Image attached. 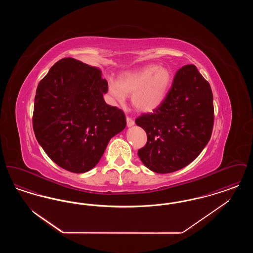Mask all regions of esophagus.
Returning <instances> with one entry per match:
<instances>
[{"instance_id": "esophagus-1", "label": "esophagus", "mask_w": 253, "mask_h": 253, "mask_svg": "<svg viewBox=\"0 0 253 253\" xmlns=\"http://www.w3.org/2000/svg\"><path fill=\"white\" fill-rule=\"evenodd\" d=\"M126 121H127V126H128V127H131V126H132V125L134 124V121L132 120V118H130V117H127V118H126Z\"/></svg>"}]
</instances>
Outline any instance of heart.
I'll return each instance as SVG.
<instances>
[{
    "instance_id": "b5f03b06",
    "label": "heart",
    "mask_w": 253,
    "mask_h": 253,
    "mask_svg": "<svg viewBox=\"0 0 253 253\" xmlns=\"http://www.w3.org/2000/svg\"><path fill=\"white\" fill-rule=\"evenodd\" d=\"M171 84V74L165 67L149 65L122 74L118 83L109 82V93L122 104L126 96L132 95V105L142 112H152L163 102Z\"/></svg>"
}]
</instances>
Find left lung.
Returning <instances> with one entry per match:
<instances>
[{"mask_svg": "<svg viewBox=\"0 0 253 253\" xmlns=\"http://www.w3.org/2000/svg\"><path fill=\"white\" fill-rule=\"evenodd\" d=\"M213 121L211 85L195 65H184L160 106L135 120L147 133V143L137 155L147 168L157 173L178 170L203 151L211 136Z\"/></svg>", "mask_w": 253, "mask_h": 253, "instance_id": "8db88e82", "label": "left lung"}]
</instances>
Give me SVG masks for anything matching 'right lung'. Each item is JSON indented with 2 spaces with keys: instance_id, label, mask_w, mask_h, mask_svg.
I'll return each mask as SVG.
<instances>
[{
  "instance_id": "1",
  "label": "right lung",
  "mask_w": 253,
  "mask_h": 253,
  "mask_svg": "<svg viewBox=\"0 0 253 253\" xmlns=\"http://www.w3.org/2000/svg\"><path fill=\"white\" fill-rule=\"evenodd\" d=\"M107 91L98 69L73 58L57 61L40 82L33 130L61 168L75 173L94 168L110 139L126 127L123 111L104 101Z\"/></svg>"
}]
</instances>
